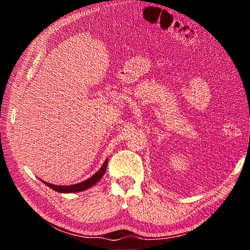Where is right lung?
I'll list each match as a JSON object with an SVG mask.
<instances>
[{"instance_id": "add662e5", "label": "right lung", "mask_w": 250, "mask_h": 250, "mask_svg": "<svg viewBox=\"0 0 250 250\" xmlns=\"http://www.w3.org/2000/svg\"><path fill=\"white\" fill-rule=\"evenodd\" d=\"M107 164H108V159L104 161L103 167H100V170L98 172H96L94 175H92L91 177H89V179L83 181V182H80V183L78 184H73V185H55V184H50V183H47V182H45L43 180H41L42 182L45 185H47L48 188H53L54 191L56 192H59V193H77V192H83L84 191V189L89 188H91L92 185H95L97 182H98L101 177L104 176V172H105V168H107Z\"/></svg>"}]
</instances>
